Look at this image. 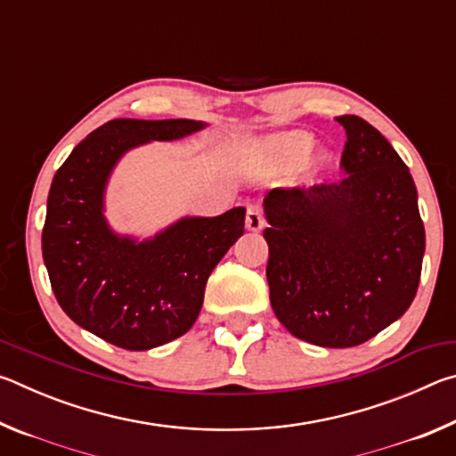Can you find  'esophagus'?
<instances>
[{
	"mask_svg": "<svg viewBox=\"0 0 456 456\" xmlns=\"http://www.w3.org/2000/svg\"><path fill=\"white\" fill-rule=\"evenodd\" d=\"M264 211L257 203H251L247 207V217H245V227L249 231H261L264 229Z\"/></svg>",
	"mask_w": 456,
	"mask_h": 456,
	"instance_id": "34e87169",
	"label": "esophagus"
}]
</instances>
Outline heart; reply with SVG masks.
<instances>
[{"mask_svg": "<svg viewBox=\"0 0 456 456\" xmlns=\"http://www.w3.org/2000/svg\"><path fill=\"white\" fill-rule=\"evenodd\" d=\"M314 149V138L302 133V130H291V133L275 134L261 144V154H264L267 167L272 171H289L297 167ZM326 157L318 154L312 160L314 167H322Z\"/></svg>", "mask_w": 456, "mask_h": 456, "instance_id": "obj_1", "label": "heart"}]
</instances>
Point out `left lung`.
Returning a JSON list of instances; mask_svg holds the SVG:
<instances>
[{
	"label": "left lung",
	"instance_id": "obj_1",
	"mask_svg": "<svg viewBox=\"0 0 456 456\" xmlns=\"http://www.w3.org/2000/svg\"><path fill=\"white\" fill-rule=\"evenodd\" d=\"M336 120L348 136L342 179L264 199L265 273L273 312L293 336L352 348L411 307L424 225L412 175L392 144L364 118Z\"/></svg>",
	"mask_w": 456,
	"mask_h": 456
}]
</instances>
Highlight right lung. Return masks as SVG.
I'll return each instance as SVG.
<instances>
[{
    "instance_id": "obj_1",
    "label": "right lung",
    "mask_w": 456,
    "mask_h": 456,
    "mask_svg": "<svg viewBox=\"0 0 456 456\" xmlns=\"http://www.w3.org/2000/svg\"><path fill=\"white\" fill-rule=\"evenodd\" d=\"M205 126L187 118L110 120L53 175L42 231L53 296L68 318L118 348L151 350L187 334L211 272L243 235V207L219 217H183L144 241L106 223V183L122 154Z\"/></svg>"
}]
</instances>
